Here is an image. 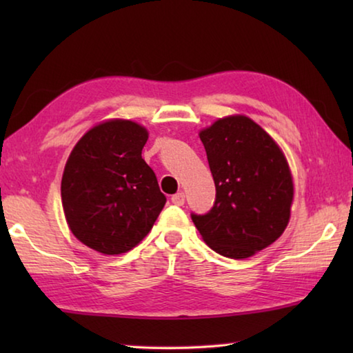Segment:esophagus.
I'll return each instance as SVG.
<instances>
[{"label": "esophagus", "instance_id": "esophagus-1", "mask_svg": "<svg viewBox=\"0 0 353 353\" xmlns=\"http://www.w3.org/2000/svg\"><path fill=\"white\" fill-rule=\"evenodd\" d=\"M171 202H172V204H174V205H183V204H185V194L182 193V191H181V193L172 194V196H171Z\"/></svg>", "mask_w": 353, "mask_h": 353}]
</instances>
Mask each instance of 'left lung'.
I'll list each match as a JSON object with an SVG mask.
<instances>
[{"label":"left lung","mask_w":353,"mask_h":353,"mask_svg":"<svg viewBox=\"0 0 353 353\" xmlns=\"http://www.w3.org/2000/svg\"><path fill=\"white\" fill-rule=\"evenodd\" d=\"M216 198L191 219L214 252L248 259L283 234L290 221L292 179L283 152L259 124L243 115L201 130Z\"/></svg>","instance_id":"obj_1"}]
</instances>
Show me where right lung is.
Wrapping results in <instances>:
<instances>
[{"label": "right lung", "mask_w": 353, "mask_h": 353, "mask_svg": "<svg viewBox=\"0 0 353 353\" xmlns=\"http://www.w3.org/2000/svg\"><path fill=\"white\" fill-rule=\"evenodd\" d=\"M146 141L140 124L110 119L88 130L65 165V218L77 240L101 254L137 246L165 205L155 172L141 159Z\"/></svg>", "instance_id": "obj_1"}]
</instances>
